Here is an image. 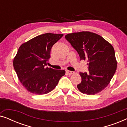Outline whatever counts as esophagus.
Returning a JSON list of instances; mask_svg holds the SVG:
<instances>
[{
	"instance_id": "obj_1",
	"label": "esophagus",
	"mask_w": 127,
	"mask_h": 127,
	"mask_svg": "<svg viewBox=\"0 0 127 127\" xmlns=\"http://www.w3.org/2000/svg\"><path fill=\"white\" fill-rule=\"evenodd\" d=\"M66 73L67 74H69V75H70V74H73L74 73V72H72V71H70V70H66Z\"/></svg>"
}]
</instances>
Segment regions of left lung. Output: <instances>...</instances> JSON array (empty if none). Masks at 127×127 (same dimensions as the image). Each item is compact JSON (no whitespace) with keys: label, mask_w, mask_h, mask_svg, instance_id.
<instances>
[{"label":"left lung","mask_w":127,"mask_h":127,"mask_svg":"<svg viewBox=\"0 0 127 127\" xmlns=\"http://www.w3.org/2000/svg\"><path fill=\"white\" fill-rule=\"evenodd\" d=\"M65 39L79 54L80 60L88 62L89 73L80 72L78 89L83 94L95 95L109 84L117 69L113 47L102 36L90 32L72 33Z\"/></svg>","instance_id":"1"}]
</instances>
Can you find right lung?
Wrapping results in <instances>:
<instances>
[{
	"instance_id": "obj_1",
	"label": "right lung",
	"mask_w": 127,
	"mask_h": 127,
	"mask_svg": "<svg viewBox=\"0 0 127 127\" xmlns=\"http://www.w3.org/2000/svg\"><path fill=\"white\" fill-rule=\"evenodd\" d=\"M63 36L51 33L40 34L20 47L14 58V68L29 92L37 95L50 93L65 75L64 70L44 67L50 58L52 47Z\"/></svg>"
}]
</instances>
